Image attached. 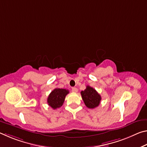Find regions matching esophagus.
Masks as SVG:
<instances>
[{
	"mask_svg": "<svg viewBox=\"0 0 147 147\" xmlns=\"http://www.w3.org/2000/svg\"><path fill=\"white\" fill-rule=\"evenodd\" d=\"M72 91L74 92V93H76V92H78V89L76 88H72Z\"/></svg>",
	"mask_w": 147,
	"mask_h": 147,
	"instance_id": "obj_1",
	"label": "esophagus"
}]
</instances>
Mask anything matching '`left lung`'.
Segmentation results:
<instances>
[{"label":"left lung","mask_w":147,"mask_h":147,"mask_svg":"<svg viewBox=\"0 0 147 147\" xmlns=\"http://www.w3.org/2000/svg\"><path fill=\"white\" fill-rule=\"evenodd\" d=\"M81 95L84 104L88 108H95L100 104L101 96L91 86H87L85 90L81 91Z\"/></svg>","instance_id":"1"}]
</instances>
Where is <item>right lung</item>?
I'll return each mask as SVG.
<instances>
[{
  "label": "right lung",
  "mask_w": 147,
  "mask_h": 147,
  "mask_svg": "<svg viewBox=\"0 0 147 147\" xmlns=\"http://www.w3.org/2000/svg\"><path fill=\"white\" fill-rule=\"evenodd\" d=\"M69 93V90L65 89H54L47 98V103L49 106L54 109L60 108L63 105L65 96Z\"/></svg>",
  "instance_id": "add662e5"
}]
</instances>
